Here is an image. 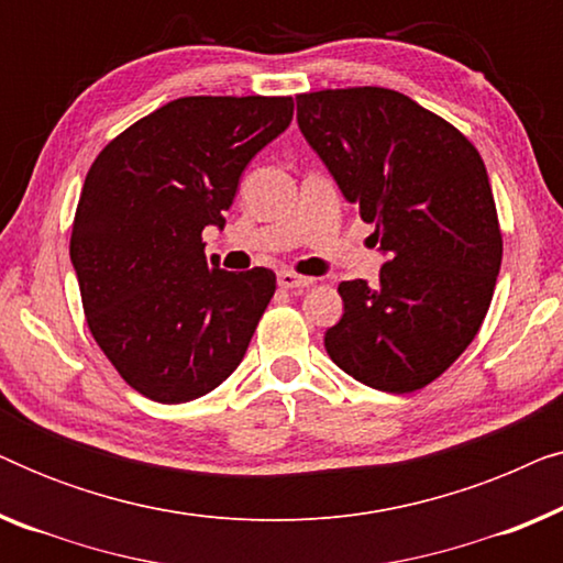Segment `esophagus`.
I'll use <instances>...</instances> for the list:
<instances>
[{
    "label": "esophagus",
    "mask_w": 563,
    "mask_h": 563,
    "mask_svg": "<svg viewBox=\"0 0 563 563\" xmlns=\"http://www.w3.org/2000/svg\"><path fill=\"white\" fill-rule=\"evenodd\" d=\"M310 284H314L312 276H302V274H297V272H279V287L282 289L297 291V289L310 287Z\"/></svg>",
    "instance_id": "1"
}]
</instances>
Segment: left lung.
Returning a JSON list of instances; mask_svg holds the SVG:
<instances>
[{
  "label": "left lung",
  "instance_id": "8db88e82",
  "mask_svg": "<svg viewBox=\"0 0 563 563\" xmlns=\"http://www.w3.org/2000/svg\"><path fill=\"white\" fill-rule=\"evenodd\" d=\"M297 122L389 256L374 287L338 284L343 318L325 333L328 356L366 387H428L479 333L503 264L479 151L384 87L297 95Z\"/></svg>",
  "mask_w": 563,
  "mask_h": 563
}]
</instances>
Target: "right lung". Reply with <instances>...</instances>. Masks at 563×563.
Segmentation results:
<instances>
[{
  "instance_id": "add662e5",
  "label": "right lung",
  "mask_w": 563,
  "mask_h": 563,
  "mask_svg": "<svg viewBox=\"0 0 563 563\" xmlns=\"http://www.w3.org/2000/svg\"><path fill=\"white\" fill-rule=\"evenodd\" d=\"M291 112V97H181L122 130L89 168L71 225L84 318L153 402L220 387L272 302V268L222 272L202 230L225 225L245 164Z\"/></svg>"
}]
</instances>
